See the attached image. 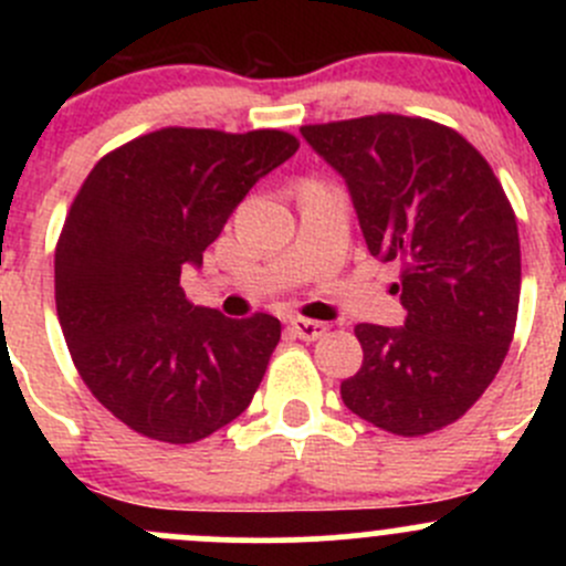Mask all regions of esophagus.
I'll return each instance as SVG.
<instances>
[{
    "instance_id": "1",
    "label": "esophagus",
    "mask_w": 566,
    "mask_h": 566,
    "mask_svg": "<svg viewBox=\"0 0 566 566\" xmlns=\"http://www.w3.org/2000/svg\"><path fill=\"white\" fill-rule=\"evenodd\" d=\"M290 331H293V334L298 336V339H304V342H315V339H319V336L325 334V331H328V325L319 323V319L293 317V319H290Z\"/></svg>"
}]
</instances>
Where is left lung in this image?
Wrapping results in <instances>:
<instances>
[{
    "label": "left lung",
    "mask_w": 566,
    "mask_h": 566,
    "mask_svg": "<svg viewBox=\"0 0 566 566\" xmlns=\"http://www.w3.org/2000/svg\"><path fill=\"white\" fill-rule=\"evenodd\" d=\"M347 182L373 256L399 262L402 328L358 323L364 364L342 402L402 438L458 421L493 384L521 301L515 210L482 153L424 117L304 125Z\"/></svg>",
    "instance_id": "8db88e82"
}]
</instances>
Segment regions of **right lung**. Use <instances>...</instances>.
Masks as SVG:
<instances>
[{"label":"right lung","mask_w":566,"mask_h":566,"mask_svg":"<svg viewBox=\"0 0 566 566\" xmlns=\"http://www.w3.org/2000/svg\"><path fill=\"white\" fill-rule=\"evenodd\" d=\"M295 150L273 128H161L106 153L78 188L56 241V315L87 389L139 436L202 441L249 408L282 323L193 306L180 271Z\"/></svg>","instance_id":"right-lung-1"}]
</instances>
